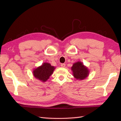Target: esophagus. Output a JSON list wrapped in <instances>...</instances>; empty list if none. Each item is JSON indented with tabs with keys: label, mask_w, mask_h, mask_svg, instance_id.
I'll return each instance as SVG.
<instances>
[{
	"label": "esophagus",
	"mask_w": 121,
	"mask_h": 121,
	"mask_svg": "<svg viewBox=\"0 0 121 121\" xmlns=\"http://www.w3.org/2000/svg\"><path fill=\"white\" fill-rule=\"evenodd\" d=\"M61 66L62 68H65V63H62V64H61Z\"/></svg>",
	"instance_id": "esophagus-1"
}]
</instances>
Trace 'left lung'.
Here are the masks:
<instances>
[{
	"label": "left lung",
	"mask_w": 121,
	"mask_h": 121,
	"mask_svg": "<svg viewBox=\"0 0 121 121\" xmlns=\"http://www.w3.org/2000/svg\"><path fill=\"white\" fill-rule=\"evenodd\" d=\"M71 69L73 72V76L77 80H83L89 75V69L81 61L73 63Z\"/></svg>",
	"instance_id": "left-lung-1"
}]
</instances>
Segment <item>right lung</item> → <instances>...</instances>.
<instances>
[{
  "mask_svg": "<svg viewBox=\"0 0 121 121\" xmlns=\"http://www.w3.org/2000/svg\"><path fill=\"white\" fill-rule=\"evenodd\" d=\"M55 68V66H51L50 63L44 62L42 65L33 70V74L35 78L42 82H45L52 75Z\"/></svg>",
  "mask_w": 121,
  "mask_h": 121,
  "instance_id": "obj_1",
  "label": "right lung"
}]
</instances>
